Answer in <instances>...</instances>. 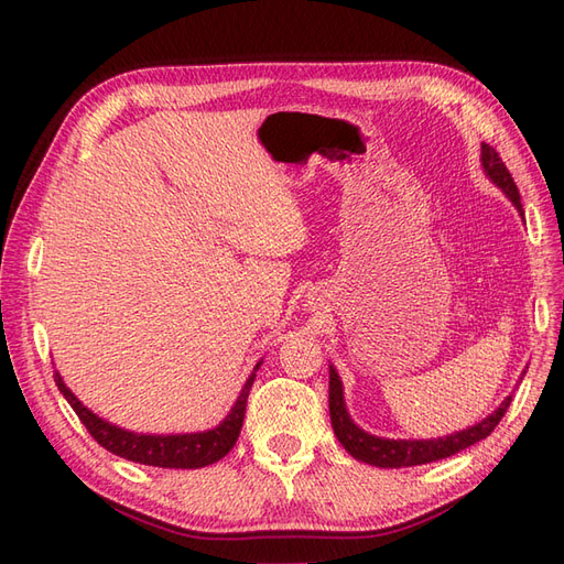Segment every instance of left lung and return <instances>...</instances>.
<instances>
[{
	"label": "left lung",
	"mask_w": 564,
	"mask_h": 564,
	"mask_svg": "<svg viewBox=\"0 0 564 564\" xmlns=\"http://www.w3.org/2000/svg\"><path fill=\"white\" fill-rule=\"evenodd\" d=\"M482 166L485 174L497 183L506 197L516 204L520 216L522 212V202L518 185L506 169L503 160L499 158V152L491 145L482 143ZM510 400L513 395H508L497 412L489 414L485 421L470 425L466 431L452 433L447 437H437V440H386L369 435L362 429H357L352 423L350 414L346 412V402H344V386H340V379L334 367H329V416H332V429L338 437L344 449L355 456L357 460H365V464L379 466V468H404V466H421V464H433V460L447 458L452 454H458L460 449H468L475 442L485 440L494 429H497L499 421L503 419L506 409L510 406Z\"/></svg>",
	"instance_id": "1"
}]
</instances>
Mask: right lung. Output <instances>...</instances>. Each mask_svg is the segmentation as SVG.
Masks as SVG:
<instances>
[{"label":"right lung","mask_w":564,"mask_h":564,"mask_svg":"<svg viewBox=\"0 0 564 564\" xmlns=\"http://www.w3.org/2000/svg\"><path fill=\"white\" fill-rule=\"evenodd\" d=\"M259 367H261V362L256 365V369ZM54 379H56L58 390L63 392V398L70 402L79 421L87 425L89 435L104 449L122 456L127 460H133V464H143V466L204 468L209 464H216L218 458H224L235 447L237 437H240L245 412H247V398H249V390L253 386L256 373H251V377L247 379L240 398H237L235 406L230 409V414L220 421L216 429L204 431V433H185V435H141V433L117 429V425L98 419L91 409L84 406L75 398V392L63 383L58 371Z\"/></svg>","instance_id":"right-lung-1"}]
</instances>
